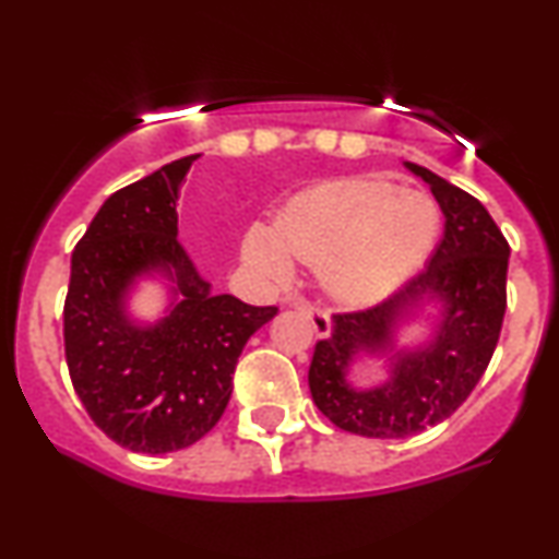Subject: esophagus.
Masks as SVG:
<instances>
[{"instance_id": "esophagus-1", "label": "esophagus", "mask_w": 559, "mask_h": 559, "mask_svg": "<svg viewBox=\"0 0 559 559\" xmlns=\"http://www.w3.org/2000/svg\"><path fill=\"white\" fill-rule=\"evenodd\" d=\"M292 307H297L307 314L309 322H312V331H314V335H318V338H328V335H331V314H328L325 309L307 305L305 299H294Z\"/></svg>"}]
</instances>
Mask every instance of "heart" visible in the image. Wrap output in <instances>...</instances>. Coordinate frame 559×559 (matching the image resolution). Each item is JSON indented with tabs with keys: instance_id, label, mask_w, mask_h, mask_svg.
Returning <instances> with one entry per match:
<instances>
[{
	"instance_id": "1",
	"label": "heart",
	"mask_w": 559,
	"mask_h": 559,
	"mask_svg": "<svg viewBox=\"0 0 559 559\" xmlns=\"http://www.w3.org/2000/svg\"><path fill=\"white\" fill-rule=\"evenodd\" d=\"M440 213L427 194L380 179H338L294 194L275 226L252 224L241 260L260 278L284 281L294 258L322 265L335 299L367 305L401 286L425 262Z\"/></svg>"
}]
</instances>
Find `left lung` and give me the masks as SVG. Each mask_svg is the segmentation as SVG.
I'll list each match as a JSON object with an SVG mask.
<instances>
[{"label":"left lung","instance_id":"left-lung-1","mask_svg":"<svg viewBox=\"0 0 559 559\" xmlns=\"http://www.w3.org/2000/svg\"><path fill=\"white\" fill-rule=\"evenodd\" d=\"M432 190L445 228L427 267L393 297L365 312L333 314L318 341L309 393L335 427L395 440L448 419L481 380L506 318L510 247L479 200L425 166L403 160ZM426 325L414 342L406 326ZM369 355L386 374L372 386L355 382L353 365Z\"/></svg>","mask_w":559,"mask_h":559}]
</instances>
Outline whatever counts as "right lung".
Wrapping results in <instances>:
<instances>
[{
    "label": "right lung",
    "instance_id": "obj_1",
    "mask_svg": "<svg viewBox=\"0 0 559 559\" xmlns=\"http://www.w3.org/2000/svg\"><path fill=\"white\" fill-rule=\"evenodd\" d=\"M185 156L114 192L72 252L64 301V356L72 388L100 432L134 453H171L205 437L231 399V374L275 307L213 294L179 245ZM153 280L158 319L131 299Z\"/></svg>",
    "mask_w": 559,
    "mask_h": 559
}]
</instances>
